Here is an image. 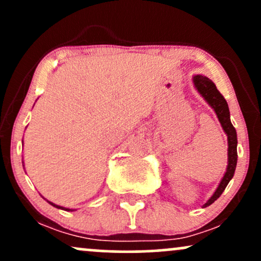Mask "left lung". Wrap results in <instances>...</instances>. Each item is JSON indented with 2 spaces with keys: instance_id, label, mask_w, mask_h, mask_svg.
Returning <instances> with one entry per match:
<instances>
[{
  "instance_id": "1",
  "label": "left lung",
  "mask_w": 261,
  "mask_h": 261,
  "mask_svg": "<svg viewBox=\"0 0 261 261\" xmlns=\"http://www.w3.org/2000/svg\"><path fill=\"white\" fill-rule=\"evenodd\" d=\"M193 83L196 91L200 93V95L207 101L208 106L216 113L218 121H220L224 134L227 135V141H228V161H227L226 173H224L223 178L221 179L214 195L203 203L202 207H207V206L214 203L221 196V194L223 193L224 189L228 185L230 179L234 175L237 158H238V154H237V143H238V141H237L236 128L232 125V122H230L228 104H227L223 95L217 91L215 83L206 76H202V74H195L193 77Z\"/></svg>"
}]
</instances>
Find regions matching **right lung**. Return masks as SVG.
<instances>
[{"mask_svg":"<svg viewBox=\"0 0 261 261\" xmlns=\"http://www.w3.org/2000/svg\"><path fill=\"white\" fill-rule=\"evenodd\" d=\"M50 203V205H53L54 207H56V208H61V210H65V211H73V210H71V208H66V207H62V206H59V205H56V203H54V202H51V201H47Z\"/></svg>","mask_w":261,"mask_h":261,"instance_id":"1","label":"right lung"}]
</instances>
